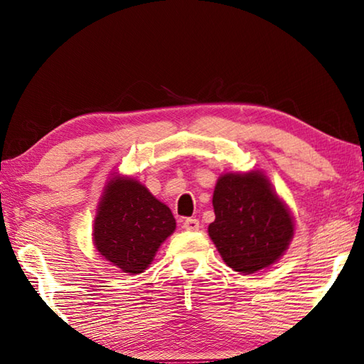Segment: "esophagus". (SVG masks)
I'll return each instance as SVG.
<instances>
[{
    "instance_id": "1",
    "label": "esophagus",
    "mask_w": 364,
    "mask_h": 364,
    "mask_svg": "<svg viewBox=\"0 0 364 364\" xmlns=\"http://www.w3.org/2000/svg\"><path fill=\"white\" fill-rule=\"evenodd\" d=\"M183 228L188 231H197L200 228V223L197 219H186L183 222Z\"/></svg>"
}]
</instances>
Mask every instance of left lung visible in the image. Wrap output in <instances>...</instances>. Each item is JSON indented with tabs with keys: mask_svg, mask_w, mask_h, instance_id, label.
<instances>
[{
	"mask_svg": "<svg viewBox=\"0 0 364 364\" xmlns=\"http://www.w3.org/2000/svg\"><path fill=\"white\" fill-rule=\"evenodd\" d=\"M213 206L208 235L225 264L244 275L275 264L296 233L288 205L261 170L222 173Z\"/></svg>",
	"mask_w": 364,
	"mask_h": 364,
	"instance_id": "8db88e82",
	"label": "left lung"
}]
</instances>
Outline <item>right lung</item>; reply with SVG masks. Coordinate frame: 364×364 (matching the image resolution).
I'll use <instances>...</instances> for the list:
<instances>
[{"instance_id": "add662e5", "label": "right lung", "mask_w": 364, "mask_h": 364, "mask_svg": "<svg viewBox=\"0 0 364 364\" xmlns=\"http://www.w3.org/2000/svg\"><path fill=\"white\" fill-rule=\"evenodd\" d=\"M175 228L170 208L141 181L111 173L92 228V241L105 259L125 274H142Z\"/></svg>"}]
</instances>
